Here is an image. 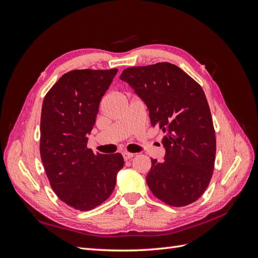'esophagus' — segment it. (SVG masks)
Instances as JSON below:
<instances>
[{
	"label": "esophagus",
	"instance_id": "1",
	"mask_svg": "<svg viewBox=\"0 0 258 258\" xmlns=\"http://www.w3.org/2000/svg\"><path fill=\"white\" fill-rule=\"evenodd\" d=\"M122 156H123V159H124V160H128V159L134 157L135 154H134V153H129V152H123V153H122Z\"/></svg>",
	"mask_w": 258,
	"mask_h": 258
}]
</instances>
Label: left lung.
Segmentation results:
<instances>
[{
    "label": "left lung",
    "instance_id": "left-lung-1",
    "mask_svg": "<svg viewBox=\"0 0 258 258\" xmlns=\"http://www.w3.org/2000/svg\"><path fill=\"white\" fill-rule=\"evenodd\" d=\"M127 82L146 103L153 127L165 134L162 162L152 159L146 183L156 198L171 207L198 200L213 175L216 138L204 89L169 62L123 70Z\"/></svg>",
    "mask_w": 258,
    "mask_h": 258
}]
</instances>
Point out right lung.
I'll return each mask as SVG.
<instances>
[{
    "mask_svg": "<svg viewBox=\"0 0 258 258\" xmlns=\"http://www.w3.org/2000/svg\"><path fill=\"white\" fill-rule=\"evenodd\" d=\"M117 69L73 70L62 75L43 101L40 153L54 194L75 210L89 211L111 196L121 154L87 147L100 101Z\"/></svg>",
    "mask_w": 258,
    "mask_h": 258,
    "instance_id": "obj_1",
    "label": "right lung"
}]
</instances>
